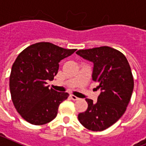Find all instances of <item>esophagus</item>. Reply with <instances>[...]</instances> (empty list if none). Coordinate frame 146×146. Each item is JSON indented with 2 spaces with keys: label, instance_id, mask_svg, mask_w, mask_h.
Returning a JSON list of instances; mask_svg holds the SVG:
<instances>
[{
  "label": "esophagus",
  "instance_id": "obj_1",
  "mask_svg": "<svg viewBox=\"0 0 146 146\" xmlns=\"http://www.w3.org/2000/svg\"><path fill=\"white\" fill-rule=\"evenodd\" d=\"M70 96L71 99H72V100H74V101H75V100H79V98L76 97V96L73 95V94H71V95Z\"/></svg>",
  "mask_w": 146,
  "mask_h": 146
}]
</instances>
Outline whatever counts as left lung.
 I'll use <instances>...</instances> for the list:
<instances>
[{"mask_svg":"<svg viewBox=\"0 0 146 146\" xmlns=\"http://www.w3.org/2000/svg\"><path fill=\"white\" fill-rule=\"evenodd\" d=\"M76 54L93 62V80L101 90L96 103L86 99L87 110L78 119L87 129L103 131L122 117L129 103L134 88L129 63L123 53L107 46L80 50Z\"/></svg>","mask_w":146,"mask_h":146,"instance_id":"1","label":"left lung"}]
</instances>
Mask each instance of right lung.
I'll return each instance as SVG.
<instances>
[{
	"label": "right lung",
	"instance_id": "obj_1",
	"mask_svg": "<svg viewBox=\"0 0 146 146\" xmlns=\"http://www.w3.org/2000/svg\"><path fill=\"white\" fill-rule=\"evenodd\" d=\"M76 50L40 42L17 57L10 75V91L14 107L27 122L41 125L55 119L59 106L69 94L49 89L47 80L57 74L60 61Z\"/></svg>",
	"mask_w": 146,
	"mask_h": 146
}]
</instances>
